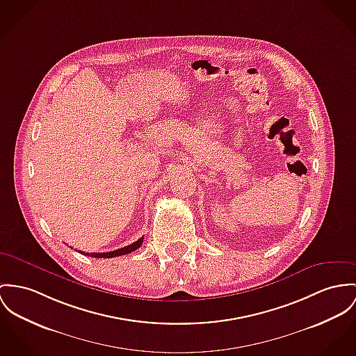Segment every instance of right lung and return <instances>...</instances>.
<instances>
[{"label":"right lung","mask_w":356,"mask_h":356,"mask_svg":"<svg viewBox=\"0 0 356 356\" xmlns=\"http://www.w3.org/2000/svg\"><path fill=\"white\" fill-rule=\"evenodd\" d=\"M143 243V237H140L138 241L130 244V245L116 249V250H111V252H103V253H85L82 250H79L82 254L85 256H90V257H97V259H111V257H116V256H122V254H127L130 252H134L139 246L142 245Z\"/></svg>","instance_id":"1"}]
</instances>
